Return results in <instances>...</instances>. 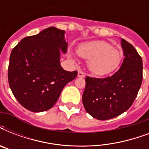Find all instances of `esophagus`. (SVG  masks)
<instances>
[{
  "mask_svg": "<svg viewBox=\"0 0 149 149\" xmlns=\"http://www.w3.org/2000/svg\"><path fill=\"white\" fill-rule=\"evenodd\" d=\"M84 77H85L84 72H83L82 71L79 70V71H78V77H79V78H84Z\"/></svg>",
  "mask_w": 149,
  "mask_h": 149,
  "instance_id": "esophagus-1",
  "label": "esophagus"
}]
</instances>
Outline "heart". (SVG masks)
Returning <instances> with one entry per match:
<instances>
[{
  "mask_svg": "<svg viewBox=\"0 0 149 149\" xmlns=\"http://www.w3.org/2000/svg\"><path fill=\"white\" fill-rule=\"evenodd\" d=\"M77 52L80 57L88 59L89 70L98 76L108 74L114 71L119 66L123 57L120 50L104 41L84 44L78 48ZM69 58L72 63H76L72 54H70Z\"/></svg>",
  "mask_w": 149,
  "mask_h": 149,
  "instance_id": "obj_1",
  "label": "heart"
}]
</instances>
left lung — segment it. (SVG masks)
<instances>
[{"instance_id": "1", "label": "left lung", "mask_w": 149, "mask_h": 149, "mask_svg": "<svg viewBox=\"0 0 149 149\" xmlns=\"http://www.w3.org/2000/svg\"><path fill=\"white\" fill-rule=\"evenodd\" d=\"M125 58L111 77H86L83 104L89 114L98 120L116 118L127 111L136 98L142 82V59L134 46L121 39Z\"/></svg>"}]
</instances>
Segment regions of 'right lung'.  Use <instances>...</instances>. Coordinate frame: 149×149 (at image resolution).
<instances>
[{"mask_svg":"<svg viewBox=\"0 0 149 149\" xmlns=\"http://www.w3.org/2000/svg\"><path fill=\"white\" fill-rule=\"evenodd\" d=\"M65 31L49 27L25 37L11 51L8 83L24 108L42 112L54 106L64 86L77 77L60 65L61 52H67Z\"/></svg>","mask_w":149,"mask_h":149,"instance_id":"obj_1","label":"right lung"}]
</instances>
